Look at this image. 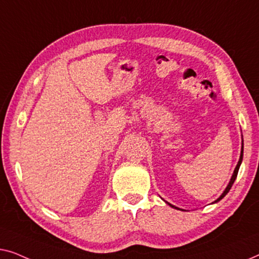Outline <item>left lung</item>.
Here are the masks:
<instances>
[{"instance_id":"left-lung-1","label":"left lung","mask_w":259,"mask_h":259,"mask_svg":"<svg viewBox=\"0 0 259 259\" xmlns=\"http://www.w3.org/2000/svg\"><path fill=\"white\" fill-rule=\"evenodd\" d=\"M242 161H243V142H242V150H240V157H239V161H238V163H237V165H236V167H235V170H234V174H232V177H231V180H230V182H229V184H228V187L225 188V190L223 191V194H222L220 197H218L216 201H214L213 203H217V202H220L222 198L224 197L225 195L228 194L229 191H230V189H231V187H232V184H234V182H235V180H236V177H237V174H238V170H239V166H240V163H242ZM166 204H169V205L171 206V207H174V209H178L177 206H175V205H172V204H170V203H167V202H165Z\"/></svg>"}]
</instances>
